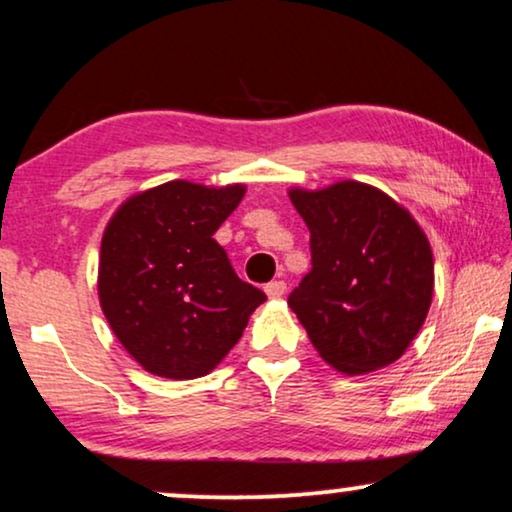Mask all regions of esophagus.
Masks as SVG:
<instances>
[{
	"mask_svg": "<svg viewBox=\"0 0 512 512\" xmlns=\"http://www.w3.org/2000/svg\"><path fill=\"white\" fill-rule=\"evenodd\" d=\"M284 291H287V284H284L282 280L265 284V294H268V298H280V296H284Z\"/></svg>",
	"mask_w": 512,
	"mask_h": 512,
	"instance_id": "34e87169",
	"label": "esophagus"
}]
</instances>
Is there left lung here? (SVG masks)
Here are the masks:
<instances>
[{"mask_svg":"<svg viewBox=\"0 0 512 512\" xmlns=\"http://www.w3.org/2000/svg\"><path fill=\"white\" fill-rule=\"evenodd\" d=\"M289 199L313 251V270L291 291L289 308L317 353L348 376L400 360L433 301L426 232L400 202L360 181L291 188Z\"/></svg>","mask_w":512,"mask_h":512,"instance_id":"1","label":"left lung"}]
</instances>
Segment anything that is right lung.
<instances>
[{
    "label": "right lung",
    "instance_id": "right-lung-1",
    "mask_svg": "<svg viewBox=\"0 0 512 512\" xmlns=\"http://www.w3.org/2000/svg\"><path fill=\"white\" fill-rule=\"evenodd\" d=\"M244 192L242 183L178 178L124 199L105 225L98 301L112 334L150 374L207 376L265 301L214 240Z\"/></svg>",
    "mask_w": 512,
    "mask_h": 512
}]
</instances>
